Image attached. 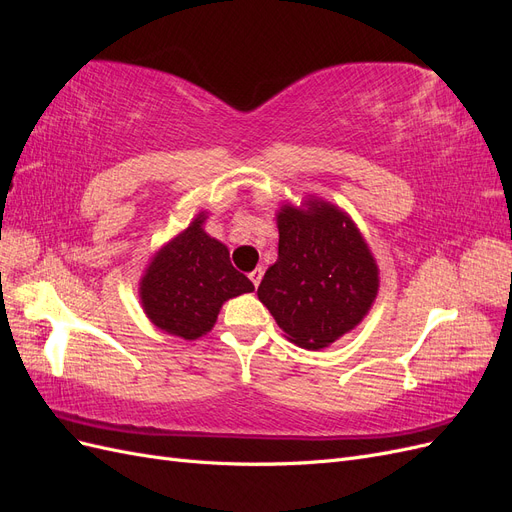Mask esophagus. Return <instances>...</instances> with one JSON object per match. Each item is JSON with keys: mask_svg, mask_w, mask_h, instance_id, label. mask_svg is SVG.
Instances as JSON below:
<instances>
[{"mask_svg": "<svg viewBox=\"0 0 512 512\" xmlns=\"http://www.w3.org/2000/svg\"><path fill=\"white\" fill-rule=\"evenodd\" d=\"M262 273H265V271H262V267H256L252 273H250V280H252V284L258 288V284H260V280H262Z\"/></svg>", "mask_w": 512, "mask_h": 512, "instance_id": "obj_1", "label": "esophagus"}]
</instances>
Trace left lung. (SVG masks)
<instances>
[{
    "label": "left lung",
    "mask_w": 512,
    "mask_h": 512,
    "mask_svg": "<svg viewBox=\"0 0 512 512\" xmlns=\"http://www.w3.org/2000/svg\"><path fill=\"white\" fill-rule=\"evenodd\" d=\"M277 262L258 299L294 342L307 350L333 344L363 320L378 292V267L348 215L327 203L309 211L282 207Z\"/></svg>",
    "instance_id": "left-lung-1"
}]
</instances>
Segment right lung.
<instances>
[{
  "instance_id": "1",
  "label": "right lung",
  "mask_w": 512,
  "mask_h": 512,
  "mask_svg": "<svg viewBox=\"0 0 512 512\" xmlns=\"http://www.w3.org/2000/svg\"><path fill=\"white\" fill-rule=\"evenodd\" d=\"M203 220L198 215L162 247L141 284L149 320L183 339H198L211 331L224 301L254 290V284L230 265L226 245L200 228Z\"/></svg>"
}]
</instances>
